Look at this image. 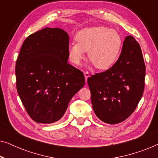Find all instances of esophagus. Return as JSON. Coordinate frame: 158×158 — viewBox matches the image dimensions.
<instances>
[{
  "instance_id": "34e87169",
  "label": "esophagus",
  "mask_w": 158,
  "mask_h": 158,
  "mask_svg": "<svg viewBox=\"0 0 158 158\" xmlns=\"http://www.w3.org/2000/svg\"><path fill=\"white\" fill-rule=\"evenodd\" d=\"M84 76H85V81L87 82V80H88V77H90V75H89V73L88 72H87V71H86V72H85L84 73Z\"/></svg>"
}]
</instances>
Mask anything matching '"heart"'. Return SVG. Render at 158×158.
Segmentation results:
<instances>
[{"instance_id": "obj_1", "label": "heart", "mask_w": 158, "mask_h": 158, "mask_svg": "<svg viewBox=\"0 0 158 158\" xmlns=\"http://www.w3.org/2000/svg\"><path fill=\"white\" fill-rule=\"evenodd\" d=\"M76 44L68 47L71 63L80 65L88 52V60L99 70L111 68L119 57L122 47V36L116 30L106 27H93L81 29L75 36Z\"/></svg>"}]
</instances>
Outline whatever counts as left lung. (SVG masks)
<instances>
[{"mask_svg": "<svg viewBox=\"0 0 158 158\" xmlns=\"http://www.w3.org/2000/svg\"><path fill=\"white\" fill-rule=\"evenodd\" d=\"M144 77L145 64L141 47L135 38L127 36L116 63L88 78L97 117L115 124L130 116L143 95Z\"/></svg>", "mask_w": 158, "mask_h": 158, "instance_id": "1", "label": "left lung"}]
</instances>
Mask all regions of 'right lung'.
Instances as JSON below:
<instances>
[{
	"label": "right lung",
	"instance_id": "1",
	"mask_svg": "<svg viewBox=\"0 0 158 158\" xmlns=\"http://www.w3.org/2000/svg\"><path fill=\"white\" fill-rule=\"evenodd\" d=\"M68 34L58 28H44L23 42L15 69L16 88L34 122L60 120L85 84L83 73L68 62Z\"/></svg>",
	"mask_w": 158,
	"mask_h": 158
}]
</instances>
